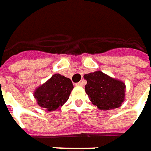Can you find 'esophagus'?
Listing matches in <instances>:
<instances>
[{
    "label": "esophagus",
    "instance_id": "34e87169",
    "mask_svg": "<svg viewBox=\"0 0 151 151\" xmlns=\"http://www.w3.org/2000/svg\"><path fill=\"white\" fill-rule=\"evenodd\" d=\"M75 85L76 86H83V85H85V81L82 80V81H81V82H79V83H77Z\"/></svg>",
    "mask_w": 151,
    "mask_h": 151
}]
</instances>
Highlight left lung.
<instances>
[{
  "label": "left lung",
  "instance_id": "8db88e82",
  "mask_svg": "<svg viewBox=\"0 0 151 151\" xmlns=\"http://www.w3.org/2000/svg\"><path fill=\"white\" fill-rule=\"evenodd\" d=\"M87 80L85 91L93 105L101 110H111L121 106L125 98L126 86L101 71L83 76Z\"/></svg>",
  "mask_w": 151,
  "mask_h": 151
}]
</instances>
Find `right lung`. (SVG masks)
Wrapping results in <instances>:
<instances>
[{
  "instance_id": "right-lung-1",
  "label": "right lung",
  "mask_w": 151,
  "mask_h": 151,
  "mask_svg": "<svg viewBox=\"0 0 151 151\" xmlns=\"http://www.w3.org/2000/svg\"><path fill=\"white\" fill-rule=\"evenodd\" d=\"M73 88L71 80L56 73L35 90V97L40 106L53 111L68 101Z\"/></svg>"
}]
</instances>
